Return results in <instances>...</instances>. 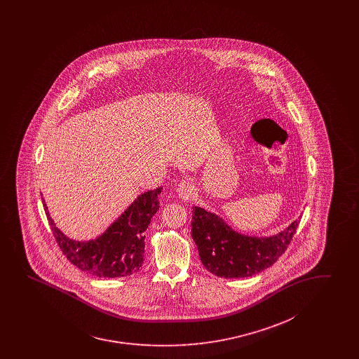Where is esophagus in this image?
I'll use <instances>...</instances> for the list:
<instances>
[{
    "label": "esophagus",
    "instance_id": "obj_1",
    "mask_svg": "<svg viewBox=\"0 0 359 359\" xmlns=\"http://www.w3.org/2000/svg\"><path fill=\"white\" fill-rule=\"evenodd\" d=\"M176 192L182 198L189 200L192 196L195 195V187L189 180H182L176 188Z\"/></svg>",
    "mask_w": 359,
    "mask_h": 359
}]
</instances>
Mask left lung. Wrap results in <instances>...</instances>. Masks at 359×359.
<instances>
[{"mask_svg":"<svg viewBox=\"0 0 359 359\" xmlns=\"http://www.w3.org/2000/svg\"><path fill=\"white\" fill-rule=\"evenodd\" d=\"M191 225L204 267L216 276L231 279L252 276L272 266L287 250L299 221L271 237H251L204 208L194 207Z\"/></svg>","mask_w":359,"mask_h":359,"instance_id":"left-lung-1","label":"left lung"}]
</instances>
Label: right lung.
I'll use <instances>...</instances> for the list:
<instances>
[{
  "instance_id": "add662e5",
  "label": "right lung",
  "mask_w": 359,
  "mask_h": 359,
  "mask_svg": "<svg viewBox=\"0 0 359 359\" xmlns=\"http://www.w3.org/2000/svg\"><path fill=\"white\" fill-rule=\"evenodd\" d=\"M161 192L162 188H156L138 196L101 236L86 242L68 238L56 228L43 197L42 203L56 243L68 261L93 276L121 278L141 269L144 231L159 209L158 195Z\"/></svg>"
}]
</instances>
